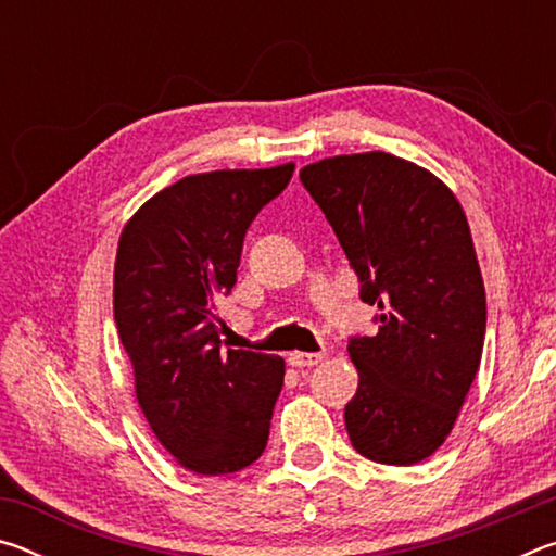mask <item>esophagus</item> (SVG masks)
<instances>
[{
    "mask_svg": "<svg viewBox=\"0 0 556 556\" xmlns=\"http://www.w3.org/2000/svg\"><path fill=\"white\" fill-rule=\"evenodd\" d=\"M287 361L291 368H312L324 361V353H289Z\"/></svg>",
    "mask_w": 556,
    "mask_h": 556,
    "instance_id": "esophagus-1",
    "label": "esophagus"
}]
</instances>
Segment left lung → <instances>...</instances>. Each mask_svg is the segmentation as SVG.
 Here are the masks:
<instances>
[{"mask_svg": "<svg viewBox=\"0 0 556 556\" xmlns=\"http://www.w3.org/2000/svg\"><path fill=\"white\" fill-rule=\"evenodd\" d=\"M299 178L380 312L378 333L348 341L361 378L348 437L375 464H419L454 429L483 355L485 289L466 213L441 178L384 152L321 159Z\"/></svg>", "mask_w": 556, "mask_h": 556, "instance_id": "left-lung-1", "label": "left lung"}]
</instances>
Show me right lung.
I'll return each mask as SVG.
<instances>
[{
  "mask_svg": "<svg viewBox=\"0 0 556 556\" xmlns=\"http://www.w3.org/2000/svg\"><path fill=\"white\" fill-rule=\"evenodd\" d=\"M294 164L186 176L127 220L115 257V324L154 437L201 476L248 468L285 384L279 355L223 348L218 299L238 281L250 223Z\"/></svg>",
  "mask_w": 556,
  "mask_h": 556,
  "instance_id": "obj_1",
  "label": "right lung"
}]
</instances>
